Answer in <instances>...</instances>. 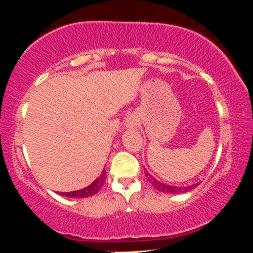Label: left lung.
Segmentation results:
<instances>
[{
	"label": "left lung",
	"mask_w": 253,
	"mask_h": 253,
	"mask_svg": "<svg viewBox=\"0 0 253 253\" xmlns=\"http://www.w3.org/2000/svg\"><path fill=\"white\" fill-rule=\"evenodd\" d=\"M145 175H146L147 179H149L151 184L153 185V187L156 188L157 190L159 191H163V193H167V194H179V193H187V191H190L191 189H194V188H196L197 185H199V183H196V184H193V185H189V187H172V185H168V184H164V183L157 181L156 178H153L152 176L150 175L147 171H145Z\"/></svg>",
	"instance_id": "left-lung-1"
}]
</instances>
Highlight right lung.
Segmentation results:
<instances>
[{
	"label": "right lung",
	"instance_id": "obj_1",
	"mask_svg": "<svg viewBox=\"0 0 253 253\" xmlns=\"http://www.w3.org/2000/svg\"><path fill=\"white\" fill-rule=\"evenodd\" d=\"M104 181H106V170H103L102 175L97 177V178L86 188H83V189L76 191H69V193H60V195L72 197V199H84V197L92 196L96 193H98V190L101 189Z\"/></svg>",
	"mask_w": 253,
	"mask_h": 253
}]
</instances>
